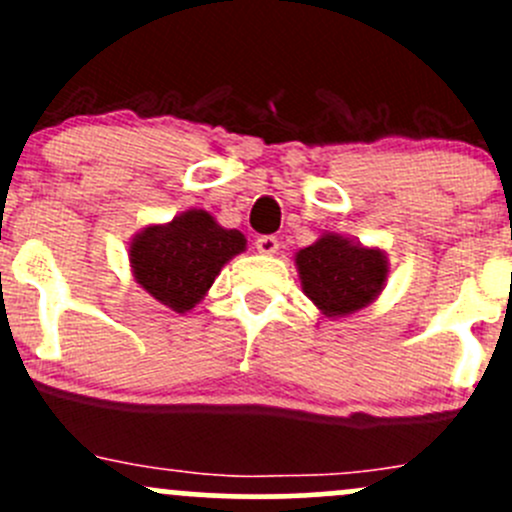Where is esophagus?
Returning <instances> with one entry per match:
<instances>
[{
    "label": "esophagus",
    "instance_id": "34e87169",
    "mask_svg": "<svg viewBox=\"0 0 512 512\" xmlns=\"http://www.w3.org/2000/svg\"><path fill=\"white\" fill-rule=\"evenodd\" d=\"M255 245L260 255H277L279 250V240L272 238V235H262V238H257Z\"/></svg>",
    "mask_w": 512,
    "mask_h": 512
}]
</instances>
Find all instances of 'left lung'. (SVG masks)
<instances>
[{"instance_id": "8db88e82", "label": "left lung", "mask_w": 512, "mask_h": 512, "mask_svg": "<svg viewBox=\"0 0 512 512\" xmlns=\"http://www.w3.org/2000/svg\"><path fill=\"white\" fill-rule=\"evenodd\" d=\"M294 265L301 289L326 319H341L370 306L390 277L383 247L338 233H321L314 245L294 252Z\"/></svg>"}]
</instances>
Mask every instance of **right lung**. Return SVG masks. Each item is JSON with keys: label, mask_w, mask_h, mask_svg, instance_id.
Masks as SVG:
<instances>
[{"label": "right lung", "mask_w": 512, "mask_h": 512, "mask_svg": "<svg viewBox=\"0 0 512 512\" xmlns=\"http://www.w3.org/2000/svg\"><path fill=\"white\" fill-rule=\"evenodd\" d=\"M245 247L240 230L223 228L203 208H186L169 223H149L132 235L127 245L129 272L154 301L186 314Z\"/></svg>", "instance_id": "obj_1"}]
</instances>
